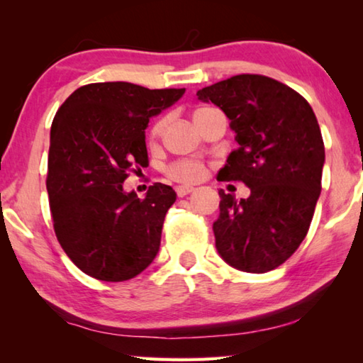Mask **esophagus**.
<instances>
[{"label":"esophagus","mask_w":363,"mask_h":363,"mask_svg":"<svg viewBox=\"0 0 363 363\" xmlns=\"http://www.w3.org/2000/svg\"><path fill=\"white\" fill-rule=\"evenodd\" d=\"M190 192H194V187L192 186H177L176 187V194L177 196H186Z\"/></svg>","instance_id":"obj_1"}]
</instances>
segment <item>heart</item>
<instances>
[{"instance_id": "b5f03b06", "label": "heart", "mask_w": 363, "mask_h": 363, "mask_svg": "<svg viewBox=\"0 0 363 363\" xmlns=\"http://www.w3.org/2000/svg\"><path fill=\"white\" fill-rule=\"evenodd\" d=\"M206 110L210 108H199L194 113V118H199L201 113H205ZM164 126V121H158L155 126L152 128L150 131V138L155 139L160 133H162ZM205 164L199 162V160H179V162L171 163L167 168V174L169 179H173L176 182H182V184H194L199 182L205 177Z\"/></svg>"}]
</instances>
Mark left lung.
Wrapping results in <instances>:
<instances>
[{
  "instance_id": "obj_1",
  "label": "left lung",
  "mask_w": 363,
  "mask_h": 363,
  "mask_svg": "<svg viewBox=\"0 0 363 363\" xmlns=\"http://www.w3.org/2000/svg\"><path fill=\"white\" fill-rule=\"evenodd\" d=\"M230 120L238 149L219 181H242L248 199L219 190L213 232L229 266L264 274L284 264L309 230L322 190L325 147L315 113L290 86L264 75H235L200 89Z\"/></svg>"
}]
</instances>
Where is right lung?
<instances>
[{"mask_svg":"<svg viewBox=\"0 0 363 363\" xmlns=\"http://www.w3.org/2000/svg\"><path fill=\"white\" fill-rule=\"evenodd\" d=\"M186 89H149L126 82L82 86L51 126L46 189L54 232L89 277L125 281L155 259L176 192L155 182L144 199L126 194L130 171L149 164L145 130L152 116Z\"/></svg>","mask_w":363,"mask_h":363,"instance_id":"right-lung-1","label":"right lung"}]
</instances>
